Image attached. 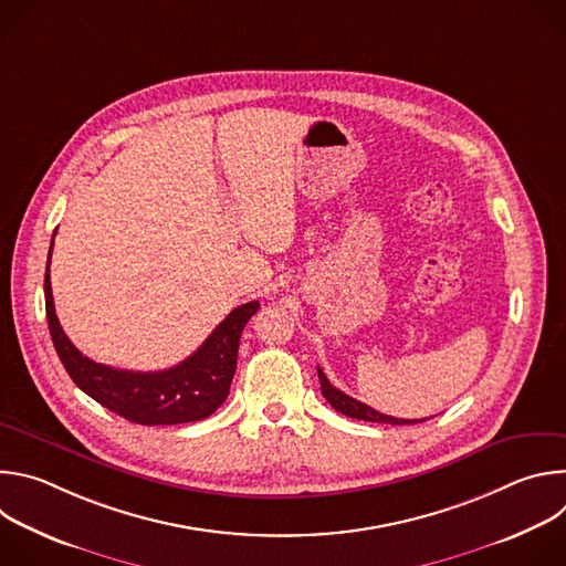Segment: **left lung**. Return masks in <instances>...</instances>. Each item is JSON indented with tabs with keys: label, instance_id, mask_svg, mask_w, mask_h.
<instances>
[{
	"label": "left lung",
	"instance_id": "1",
	"mask_svg": "<svg viewBox=\"0 0 566 566\" xmlns=\"http://www.w3.org/2000/svg\"><path fill=\"white\" fill-rule=\"evenodd\" d=\"M317 378H319V389H322V396H325L329 400V406L345 415V417H352V419H358V421H371V423H389V426H412V423H419V421H412V419H396V417H387V415H380L376 412L374 408L365 406V402L347 396L345 391L336 389L329 378L325 376V371H322L317 367ZM426 421V419H423Z\"/></svg>",
	"mask_w": 566,
	"mask_h": 566
}]
</instances>
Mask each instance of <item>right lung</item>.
Instances as JSON below:
<instances>
[{"mask_svg": "<svg viewBox=\"0 0 566 566\" xmlns=\"http://www.w3.org/2000/svg\"><path fill=\"white\" fill-rule=\"evenodd\" d=\"M55 234V232H53ZM51 251L44 275V302L53 347L71 380L103 408L138 426H177L210 417L228 398L237 369L239 338L260 302L232 308L206 343L184 363L164 371L114 369L80 354L62 332L51 293Z\"/></svg>", "mask_w": 566, "mask_h": 566, "instance_id": "right-lung-1", "label": "right lung"}]
</instances>
